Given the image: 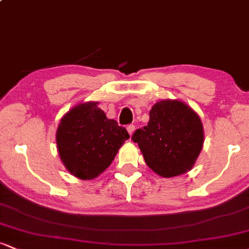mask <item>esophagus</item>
<instances>
[{
    "label": "esophagus",
    "instance_id": "esophagus-1",
    "mask_svg": "<svg viewBox=\"0 0 249 249\" xmlns=\"http://www.w3.org/2000/svg\"><path fill=\"white\" fill-rule=\"evenodd\" d=\"M127 132L130 133V136H132V133L134 132V125L133 124L128 125V126H127Z\"/></svg>",
    "mask_w": 249,
    "mask_h": 249
}]
</instances>
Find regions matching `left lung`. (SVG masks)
I'll list each match as a JSON object with an SVG mask.
<instances>
[{
  "instance_id": "obj_1",
  "label": "left lung",
  "mask_w": 249,
  "mask_h": 249,
  "mask_svg": "<svg viewBox=\"0 0 249 249\" xmlns=\"http://www.w3.org/2000/svg\"><path fill=\"white\" fill-rule=\"evenodd\" d=\"M132 141L153 172L172 178L194 166L204 145V127L184 102L164 99L153 105L147 125L133 133Z\"/></svg>"
}]
</instances>
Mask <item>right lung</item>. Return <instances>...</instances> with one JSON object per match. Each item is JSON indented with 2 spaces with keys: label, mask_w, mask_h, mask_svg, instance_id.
Here are the masks:
<instances>
[{
  "label": "right lung",
  "mask_w": 249,
  "mask_h": 249,
  "mask_svg": "<svg viewBox=\"0 0 249 249\" xmlns=\"http://www.w3.org/2000/svg\"><path fill=\"white\" fill-rule=\"evenodd\" d=\"M97 102L76 105L59 122L57 150L65 168L82 180L95 179L115 159L125 141L126 128L107 119Z\"/></svg>",
  "instance_id": "obj_1"
}]
</instances>
